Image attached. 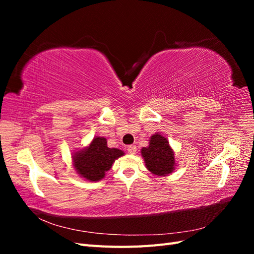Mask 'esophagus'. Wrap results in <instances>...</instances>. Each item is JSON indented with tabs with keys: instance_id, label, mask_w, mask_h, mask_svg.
Masks as SVG:
<instances>
[{
	"instance_id": "esophagus-1",
	"label": "esophagus",
	"mask_w": 254,
	"mask_h": 254,
	"mask_svg": "<svg viewBox=\"0 0 254 254\" xmlns=\"http://www.w3.org/2000/svg\"><path fill=\"white\" fill-rule=\"evenodd\" d=\"M127 152L130 153V155H134V153L136 152V146L135 145L127 146Z\"/></svg>"
}]
</instances>
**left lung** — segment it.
<instances>
[{
	"label": "left lung",
	"instance_id": "left-lung-1",
	"mask_svg": "<svg viewBox=\"0 0 254 254\" xmlns=\"http://www.w3.org/2000/svg\"><path fill=\"white\" fill-rule=\"evenodd\" d=\"M147 170L153 175L166 176L175 170V155L167 139L159 133L152 134L148 147L141 150Z\"/></svg>",
	"mask_w": 254,
	"mask_h": 254
}]
</instances>
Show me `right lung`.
<instances>
[{
    "mask_svg": "<svg viewBox=\"0 0 254 254\" xmlns=\"http://www.w3.org/2000/svg\"><path fill=\"white\" fill-rule=\"evenodd\" d=\"M123 155L124 152L118 148H109L105 137L95 136L87 148L74 153V167L81 178L99 181L110 170L114 161Z\"/></svg>",
    "mask_w": 254,
    "mask_h": 254,
    "instance_id": "obj_1",
    "label": "right lung"
}]
</instances>
